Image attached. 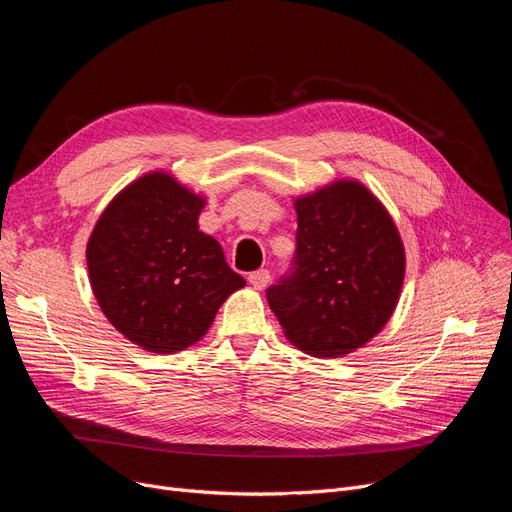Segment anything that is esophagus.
<instances>
[{
  "mask_svg": "<svg viewBox=\"0 0 512 512\" xmlns=\"http://www.w3.org/2000/svg\"><path fill=\"white\" fill-rule=\"evenodd\" d=\"M270 272L267 270H257V272H251L249 274V284L255 288V290H263L267 284H270Z\"/></svg>",
  "mask_w": 512,
  "mask_h": 512,
  "instance_id": "obj_1",
  "label": "esophagus"
}]
</instances>
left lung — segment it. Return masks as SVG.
I'll return each instance as SVG.
<instances>
[{"instance_id":"obj_1","label":"left lung","mask_w":512,"mask_h":512,"mask_svg":"<svg viewBox=\"0 0 512 512\" xmlns=\"http://www.w3.org/2000/svg\"><path fill=\"white\" fill-rule=\"evenodd\" d=\"M297 251L265 290L286 338L313 357H342L390 319L405 278V247L386 207L357 180L294 201Z\"/></svg>"}]
</instances>
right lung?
Instances as JSON below:
<instances>
[{"instance_id":"1","label":"right lung","mask_w":512,"mask_h":512,"mask_svg":"<svg viewBox=\"0 0 512 512\" xmlns=\"http://www.w3.org/2000/svg\"><path fill=\"white\" fill-rule=\"evenodd\" d=\"M205 199L151 172L105 207L87 245L95 299L110 324L149 353L184 351L205 336L245 278L199 230Z\"/></svg>"}]
</instances>
